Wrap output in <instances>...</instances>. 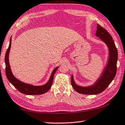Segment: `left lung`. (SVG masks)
Wrapping results in <instances>:
<instances>
[{
    "label": "left lung",
    "instance_id": "1",
    "mask_svg": "<svg viewBox=\"0 0 125 125\" xmlns=\"http://www.w3.org/2000/svg\"><path fill=\"white\" fill-rule=\"evenodd\" d=\"M96 36L97 37H99L108 47L109 51V61L100 77L92 86L83 87L77 85L74 81L73 75H72V85L74 89L80 94L95 95L103 92L111 83L116 73L118 53L113 37L107 30L99 24L97 25Z\"/></svg>",
    "mask_w": 125,
    "mask_h": 125
}]
</instances>
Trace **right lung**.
<instances>
[{
    "label": "right lung",
    "mask_w": 125,
    "mask_h": 125,
    "mask_svg": "<svg viewBox=\"0 0 125 125\" xmlns=\"http://www.w3.org/2000/svg\"><path fill=\"white\" fill-rule=\"evenodd\" d=\"M11 38H10L9 46L6 52L5 56V73L8 79L20 93L22 94L26 95H40L43 94L49 90L52 86L53 83V80L54 74L56 72L58 68V67H56L53 71L51 75V77L49 80L45 85L41 86H34L30 84L25 83L19 80L18 79L14 77L11 72V69H10L9 62V54L11 47Z\"/></svg>",
    "instance_id": "1"
}]
</instances>
